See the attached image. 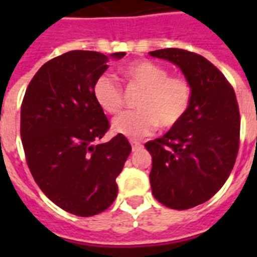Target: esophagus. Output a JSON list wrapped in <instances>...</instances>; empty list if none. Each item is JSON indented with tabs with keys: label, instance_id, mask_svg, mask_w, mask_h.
Instances as JSON below:
<instances>
[{
	"label": "esophagus",
	"instance_id": "obj_1",
	"mask_svg": "<svg viewBox=\"0 0 257 257\" xmlns=\"http://www.w3.org/2000/svg\"><path fill=\"white\" fill-rule=\"evenodd\" d=\"M131 145H132V151L133 152H136V151H139V149L143 148V144L141 143H139V141H131Z\"/></svg>",
	"mask_w": 257,
	"mask_h": 257
}]
</instances>
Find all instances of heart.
<instances>
[{
  "label": "heart",
  "mask_w": 257,
  "mask_h": 257,
  "mask_svg": "<svg viewBox=\"0 0 257 257\" xmlns=\"http://www.w3.org/2000/svg\"><path fill=\"white\" fill-rule=\"evenodd\" d=\"M126 77L144 89L137 101L139 110L125 112L112 122L114 133L141 139L181 121L191 104L192 89L183 77H171L168 70L151 61H136L125 68ZM93 97L102 110L116 114L122 108V89L112 73H102L93 85Z\"/></svg>",
  "instance_id": "1"
}]
</instances>
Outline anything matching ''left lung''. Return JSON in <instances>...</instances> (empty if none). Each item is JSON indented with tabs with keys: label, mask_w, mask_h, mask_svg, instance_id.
<instances>
[{
	"label": "left lung",
	"mask_w": 257,
	"mask_h": 257,
	"mask_svg": "<svg viewBox=\"0 0 257 257\" xmlns=\"http://www.w3.org/2000/svg\"><path fill=\"white\" fill-rule=\"evenodd\" d=\"M149 54L179 66L192 89L179 124L145 144L155 199L172 209H189L208 201L231 175L239 151V106L227 78L203 56L176 48Z\"/></svg>",
	"instance_id": "1"
}]
</instances>
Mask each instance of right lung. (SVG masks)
I'll return each instance as SVG.
<instances>
[{"instance_id":"1","label":"right lung","mask_w":257,"mask_h":257,"mask_svg":"<svg viewBox=\"0 0 257 257\" xmlns=\"http://www.w3.org/2000/svg\"><path fill=\"white\" fill-rule=\"evenodd\" d=\"M90 50H72L38 69L21 106V140L26 161L41 191L76 216L97 215L112 205L132 147L122 135L102 144L109 129L93 85L110 58Z\"/></svg>"}]
</instances>
